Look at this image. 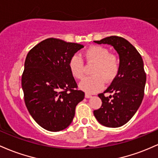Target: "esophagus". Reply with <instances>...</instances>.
Masks as SVG:
<instances>
[{
  "label": "esophagus",
  "instance_id": "esophagus-1",
  "mask_svg": "<svg viewBox=\"0 0 158 158\" xmlns=\"http://www.w3.org/2000/svg\"><path fill=\"white\" fill-rule=\"evenodd\" d=\"M92 97V95H90V94H88V93H86L85 94V98H91Z\"/></svg>",
  "mask_w": 158,
  "mask_h": 158
}]
</instances>
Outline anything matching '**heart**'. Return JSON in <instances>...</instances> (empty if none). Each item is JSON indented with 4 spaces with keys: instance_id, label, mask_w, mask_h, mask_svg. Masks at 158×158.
Segmentation results:
<instances>
[{
    "instance_id": "b5f03b06",
    "label": "heart",
    "mask_w": 158,
    "mask_h": 158,
    "mask_svg": "<svg viewBox=\"0 0 158 158\" xmlns=\"http://www.w3.org/2000/svg\"><path fill=\"white\" fill-rule=\"evenodd\" d=\"M88 63H95L92 77H86L79 84L81 89L86 93H95L104 86V81L110 82L117 75L119 70V61L116 56L111 54L106 48L93 45L84 52ZM69 67L71 73L77 79H82L84 76V60L79 55L72 56Z\"/></svg>"
}]
</instances>
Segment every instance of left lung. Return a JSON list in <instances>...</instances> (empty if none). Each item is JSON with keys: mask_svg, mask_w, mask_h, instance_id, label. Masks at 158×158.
<instances>
[{"mask_svg": "<svg viewBox=\"0 0 158 158\" xmlns=\"http://www.w3.org/2000/svg\"><path fill=\"white\" fill-rule=\"evenodd\" d=\"M97 44L113 46L119 56V70L104 93L98 94L102 107L94 110V116L101 125L109 127H121L135 114L144 96L146 74L142 56L128 41L112 36L94 41Z\"/></svg>", "mask_w": 158, "mask_h": 158, "instance_id": "obj_1", "label": "left lung"}]
</instances>
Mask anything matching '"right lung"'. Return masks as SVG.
I'll use <instances>...</instances> for the list:
<instances>
[{
    "label": "right lung",
    "mask_w": 158,
    "mask_h": 158,
    "mask_svg": "<svg viewBox=\"0 0 158 158\" xmlns=\"http://www.w3.org/2000/svg\"><path fill=\"white\" fill-rule=\"evenodd\" d=\"M84 45L59 39L42 41L28 52L24 62L22 86L24 102L31 116L49 131L69 126L75 107L84 100L69 63Z\"/></svg>",
    "instance_id": "right-lung-1"
}]
</instances>
